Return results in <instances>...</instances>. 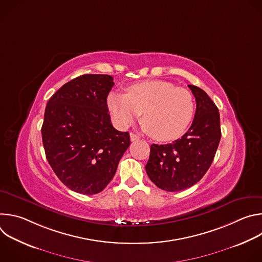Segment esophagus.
Instances as JSON below:
<instances>
[{
    "label": "esophagus",
    "instance_id": "1",
    "mask_svg": "<svg viewBox=\"0 0 262 262\" xmlns=\"http://www.w3.org/2000/svg\"><path fill=\"white\" fill-rule=\"evenodd\" d=\"M129 136H130V141H133V142H134V141H138V140L140 139V137L137 136V135L134 134V133H130Z\"/></svg>",
    "mask_w": 262,
    "mask_h": 262
}]
</instances>
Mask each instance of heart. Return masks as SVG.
Wrapping results in <instances>:
<instances>
[{"label": "heart", "mask_w": 262, "mask_h": 262, "mask_svg": "<svg viewBox=\"0 0 262 262\" xmlns=\"http://www.w3.org/2000/svg\"><path fill=\"white\" fill-rule=\"evenodd\" d=\"M106 102L119 128L129 126L143 113L144 130L158 141L180 137L194 114L190 91L162 80L134 84L126 89V94L111 92Z\"/></svg>", "instance_id": "1"}]
</instances>
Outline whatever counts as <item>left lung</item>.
Here are the masks:
<instances>
[{
	"mask_svg": "<svg viewBox=\"0 0 262 262\" xmlns=\"http://www.w3.org/2000/svg\"><path fill=\"white\" fill-rule=\"evenodd\" d=\"M196 99V113L189 130L173 143L150 146L145 166L158 188L183 191L197 183L209 169L221 140L220 113L205 91L188 85Z\"/></svg>",
	"mask_w": 262,
	"mask_h": 262,
	"instance_id": "obj_1",
	"label": "left lung"
}]
</instances>
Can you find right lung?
<instances>
[{
  "label": "right lung",
  "instance_id": "right-lung-1",
  "mask_svg": "<svg viewBox=\"0 0 262 262\" xmlns=\"http://www.w3.org/2000/svg\"><path fill=\"white\" fill-rule=\"evenodd\" d=\"M107 74H83L48 101L41 127L47 160L70 190L94 195L114 177L130 145L129 134L111 123L106 97L114 86Z\"/></svg>",
  "mask_w": 262,
  "mask_h": 262
}]
</instances>
